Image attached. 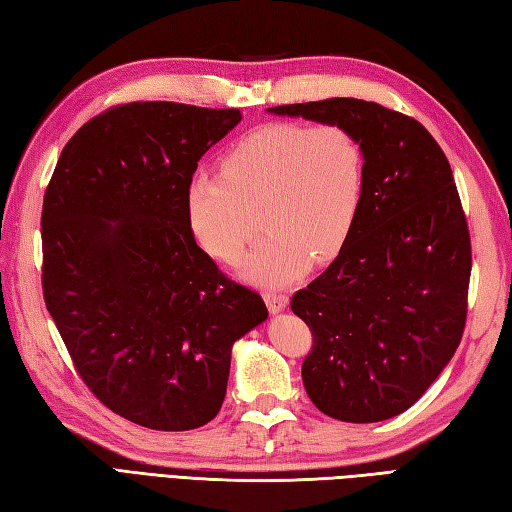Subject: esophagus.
I'll use <instances>...</instances> for the list:
<instances>
[{
    "instance_id": "obj_1",
    "label": "esophagus",
    "mask_w": 512,
    "mask_h": 512,
    "mask_svg": "<svg viewBox=\"0 0 512 512\" xmlns=\"http://www.w3.org/2000/svg\"><path fill=\"white\" fill-rule=\"evenodd\" d=\"M264 301H266L268 310L273 312V314H277V312H281V310L288 306V295H284V292H266Z\"/></svg>"
}]
</instances>
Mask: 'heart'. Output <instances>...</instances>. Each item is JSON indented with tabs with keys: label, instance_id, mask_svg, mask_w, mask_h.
I'll list each match as a JSON object with an SVG mask.
<instances>
[{
	"label": "heart",
	"instance_id": "1",
	"mask_svg": "<svg viewBox=\"0 0 512 512\" xmlns=\"http://www.w3.org/2000/svg\"><path fill=\"white\" fill-rule=\"evenodd\" d=\"M367 189L365 147L339 123H268L222 158L220 176H195L184 213L195 242L235 266L259 233L266 242L244 266L259 286H284L310 262H330L350 239Z\"/></svg>",
	"mask_w": 512,
	"mask_h": 512
}]
</instances>
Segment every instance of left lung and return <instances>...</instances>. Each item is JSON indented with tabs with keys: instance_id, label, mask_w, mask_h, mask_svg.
Segmentation results:
<instances>
[{
	"instance_id": "8db88e82",
	"label": "left lung",
	"mask_w": 512,
	"mask_h": 512,
	"mask_svg": "<svg viewBox=\"0 0 512 512\" xmlns=\"http://www.w3.org/2000/svg\"><path fill=\"white\" fill-rule=\"evenodd\" d=\"M268 112L345 125L365 147L354 231L290 308L312 332L301 378L314 407L343 422L394 418L449 365L466 323L471 237L449 160L416 118L372 101Z\"/></svg>"
}]
</instances>
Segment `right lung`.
I'll return each instance as SVG.
<instances>
[{
    "mask_svg": "<svg viewBox=\"0 0 512 512\" xmlns=\"http://www.w3.org/2000/svg\"><path fill=\"white\" fill-rule=\"evenodd\" d=\"M239 110L138 101L94 116L43 195V299L107 409L156 431L220 411L233 343L268 319L195 244L184 191Z\"/></svg>",
    "mask_w": 512,
    "mask_h": 512,
    "instance_id": "add662e5",
    "label": "right lung"
}]
</instances>
